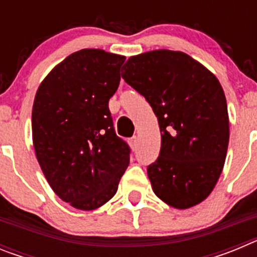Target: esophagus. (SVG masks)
I'll use <instances>...</instances> for the list:
<instances>
[{
  "label": "esophagus",
  "instance_id": "34e87169",
  "mask_svg": "<svg viewBox=\"0 0 257 257\" xmlns=\"http://www.w3.org/2000/svg\"><path fill=\"white\" fill-rule=\"evenodd\" d=\"M130 145H131V148L133 149H136V147H138V136H133L130 139Z\"/></svg>",
  "mask_w": 257,
  "mask_h": 257
}]
</instances>
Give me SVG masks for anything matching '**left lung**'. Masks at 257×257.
<instances>
[{"label": "left lung", "instance_id": "obj_1", "mask_svg": "<svg viewBox=\"0 0 257 257\" xmlns=\"http://www.w3.org/2000/svg\"><path fill=\"white\" fill-rule=\"evenodd\" d=\"M123 68L122 78L147 99L160 124V156L148 166L154 194L179 210L198 205L216 185L228 151V105L219 79L171 50L131 56Z\"/></svg>", "mask_w": 257, "mask_h": 257}]
</instances>
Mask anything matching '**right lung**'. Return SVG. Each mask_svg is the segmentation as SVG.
<instances>
[{
    "mask_svg": "<svg viewBox=\"0 0 257 257\" xmlns=\"http://www.w3.org/2000/svg\"><path fill=\"white\" fill-rule=\"evenodd\" d=\"M124 59L100 49L79 50L52 68L36 92V157L56 196L77 210L106 203L130 163V148L115 135L108 106Z\"/></svg>",
    "mask_w": 257,
    "mask_h": 257,
    "instance_id": "add662e5",
    "label": "right lung"
}]
</instances>
